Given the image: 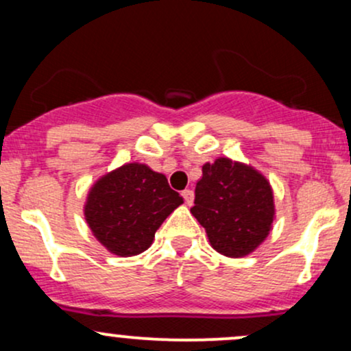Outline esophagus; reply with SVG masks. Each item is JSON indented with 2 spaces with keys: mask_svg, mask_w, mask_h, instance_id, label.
<instances>
[{
  "mask_svg": "<svg viewBox=\"0 0 351 351\" xmlns=\"http://www.w3.org/2000/svg\"><path fill=\"white\" fill-rule=\"evenodd\" d=\"M181 196H183L184 201H186L188 206H191L193 199H195V191H193V189H184V191L181 193Z\"/></svg>",
  "mask_w": 351,
  "mask_h": 351,
  "instance_id": "34e87169",
  "label": "esophagus"
}]
</instances>
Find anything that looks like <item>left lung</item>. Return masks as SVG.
I'll use <instances>...</instances> for the list:
<instances>
[{
    "label": "left lung",
    "instance_id": "1",
    "mask_svg": "<svg viewBox=\"0 0 351 351\" xmlns=\"http://www.w3.org/2000/svg\"><path fill=\"white\" fill-rule=\"evenodd\" d=\"M191 215L209 244L228 257H244L264 243L276 219L271 183L251 165L231 158L203 165Z\"/></svg>",
    "mask_w": 351,
    "mask_h": 351
}]
</instances>
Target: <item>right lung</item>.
Listing matches in <instances>:
<instances>
[{
	"label": "right lung",
	"instance_id": "add662e5",
	"mask_svg": "<svg viewBox=\"0 0 351 351\" xmlns=\"http://www.w3.org/2000/svg\"><path fill=\"white\" fill-rule=\"evenodd\" d=\"M183 198L167 176L145 163H125L92 184L84 216L92 234L108 252L120 257L142 254L155 239L156 229Z\"/></svg>",
	"mask_w": 351,
	"mask_h": 351
}]
</instances>
